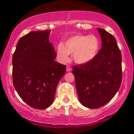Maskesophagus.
Wrapping results in <instances>:
<instances>
[{
    "mask_svg": "<svg viewBox=\"0 0 134 134\" xmlns=\"http://www.w3.org/2000/svg\"><path fill=\"white\" fill-rule=\"evenodd\" d=\"M66 70H67V72H70L71 71V68L69 65L67 66V68H66Z\"/></svg>",
    "mask_w": 134,
    "mask_h": 134,
    "instance_id": "1",
    "label": "esophagus"
}]
</instances>
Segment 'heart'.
I'll return each mask as SVG.
<instances>
[{
  "mask_svg": "<svg viewBox=\"0 0 134 134\" xmlns=\"http://www.w3.org/2000/svg\"><path fill=\"white\" fill-rule=\"evenodd\" d=\"M98 39L93 35H75L69 37L63 44L57 46V55L62 61H67L73 54V61L79 65L86 64L97 55L99 49Z\"/></svg>",
  "mask_w": 134,
  "mask_h": 134,
  "instance_id": "b5f03b06",
  "label": "heart"
}]
</instances>
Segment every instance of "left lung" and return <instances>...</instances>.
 I'll use <instances>...</instances> for the list:
<instances>
[{"label": "left lung", "mask_w": 134, "mask_h": 134, "mask_svg": "<svg viewBox=\"0 0 134 134\" xmlns=\"http://www.w3.org/2000/svg\"><path fill=\"white\" fill-rule=\"evenodd\" d=\"M102 48L88 63L74 66L79 99L88 108H98L111 100L122 82V56L115 37L102 28H97Z\"/></svg>", "instance_id": "8db88e82"}]
</instances>
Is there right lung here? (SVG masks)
Masks as SVG:
<instances>
[{
    "label": "right lung",
    "mask_w": 134,
    "mask_h": 134,
    "mask_svg": "<svg viewBox=\"0 0 134 134\" xmlns=\"http://www.w3.org/2000/svg\"><path fill=\"white\" fill-rule=\"evenodd\" d=\"M50 30L34 31L18 40L12 57V80L16 92L27 104L44 110L53 104L66 66L55 61Z\"/></svg>",
    "instance_id": "1"
}]
</instances>
